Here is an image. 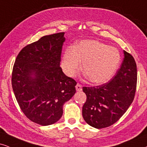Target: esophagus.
<instances>
[{"label":"esophagus","instance_id":"esophagus-1","mask_svg":"<svg viewBox=\"0 0 147 147\" xmlns=\"http://www.w3.org/2000/svg\"><path fill=\"white\" fill-rule=\"evenodd\" d=\"M76 90H77V92L82 91V86H81V85H80L79 83H77V85H76Z\"/></svg>","mask_w":147,"mask_h":147}]
</instances>
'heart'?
I'll list each match as a JSON object with an SVG mask.
<instances>
[{
    "instance_id": "b5f03b06",
    "label": "heart",
    "mask_w": 147,
    "mask_h": 147,
    "mask_svg": "<svg viewBox=\"0 0 147 147\" xmlns=\"http://www.w3.org/2000/svg\"><path fill=\"white\" fill-rule=\"evenodd\" d=\"M83 62V71L94 84H102L109 81L117 69L121 61L119 51L103 42L83 40L75 47L64 51L61 62L63 71L68 77L75 75Z\"/></svg>"
}]
</instances>
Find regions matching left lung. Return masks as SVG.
Segmentation results:
<instances>
[{
    "instance_id": "8db88e82",
    "label": "left lung",
    "mask_w": 147,
    "mask_h": 147,
    "mask_svg": "<svg viewBox=\"0 0 147 147\" xmlns=\"http://www.w3.org/2000/svg\"><path fill=\"white\" fill-rule=\"evenodd\" d=\"M110 81L100 86L83 87L87 100L82 109L85 122L101 129L111 126L123 116L132 103L137 83L136 64L129 53Z\"/></svg>"
}]
</instances>
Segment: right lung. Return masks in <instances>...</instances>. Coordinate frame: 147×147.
Masks as SVG:
<instances>
[{"label":"right lung","instance_id":"obj_1","mask_svg":"<svg viewBox=\"0 0 147 147\" xmlns=\"http://www.w3.org/2000/svg\"><path fill=\"white\" fill-rule=\"evenodd\" d=\"M64 32L41 37L26 46L16 57L12 87L26 116L41 125L62 117L63 105L75 94L77 82L60 67Z\"/></svg>","mask_w":147,"mask_h":147}]
</instances>
